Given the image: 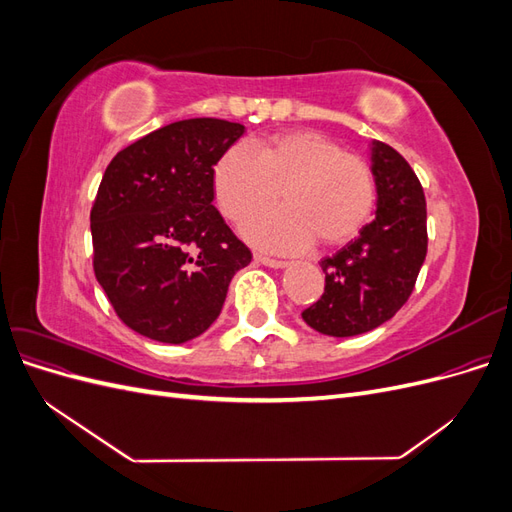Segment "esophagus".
<instances>
[{
  "mask_svg": "<svg viewBox=\"0 0 512 512\" xmlns=\"http://www.w3.org/2000/svg\"><path fill=\"white\" fill-rule=\"evenodd\" d=\"M254 260L260 262V265L271 267V269H284V267H288V260H277V258H269V256H262V254H256Z\"/></svg>",
  "mask_w": 512,
  "mask_h": 512,
  "instance_id": "esophagus-1",
  "label": "esophagus"
}]
</instances>
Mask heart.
<instances>
[{
  "instance_id": "b5f03b06",
  "label": "heart",
  "mask_w": 512,
  "mask_h": 512,
  "mask_svg": "<svg viewBox=\"0 0 512 512\" xmlns=\"http://www.w3.org/2000/svg\"><path fill=\"white\" fill-rule=\"evenodd\" d=\"M213 192L230 222L271 207L282 192V209L243 226L247 241L271 252H301L314 239L322 245L354 239L376 198L369 166L314 130L277 134L260 153L232 145L215 164Z\"/></svg>"
}]
</instances>
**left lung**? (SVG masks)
Returning a JSON list of instances; mask_svg holds the SVG:
<instances>
[{"label": "left lung", "instance_id": "left-lung-1", "mask_svg": "<svg viewBox=\"0 0 512 512\" xmlns=\"http://www.w3.org/2000/svg\"><path fill=\"white\" fill-rule=\"evenodd\" d=\"M376 218L335 256L324 258L322 297L301 314L314 331L352 337L391 320L414 290L427 256V205L410 164L371 143Z\"/></svg>", "mask_w": 512, "mask_h": 512}]
</instances>
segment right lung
Returning a JSON list of instances; mask_svg holds the SVG:
<instances>
[{"label": "right lung", "mask_w": 512, "mask_h": 512, "mask_svg": "<svg viewBox=\"0 0 512 512\" xmlns=\"http://www.w3.org/2000/svg\"><path fill=\"white\" fill-rule=\"evenodd\" d=\"M241 123L198 117L138 138L106 166L94 209V271L117 316L153 342L183 344L218 320L252 252L213 203V166Z\"/></svg>", "instance_id": "1"}]
</instances>
